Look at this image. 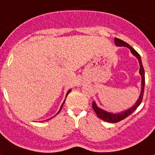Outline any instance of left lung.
<instances>
[{
  "instance_id": "1",
  "label": "left lung",
  "mask_w": 155,
  "mask_h": 155,
  "mask_svg": "<svg viewBox=\"0 0 155 155\" xmlns=\"http://www.w3.org/2000/svg\"><path fill=\"white\" fill-rule=\"evenodd\" d=\"M115 44L117 46H127V48H129L130 50L131 53H133V55H134L135 57L137 58L138 61H139L140 64V74L141 75V92L140 94L139 98L137 99V102L134 104V106L130 108V109H127V110L124 111V112H122L120 113H117V114H113V113H108L106 111L103 110V109H100L97 106V105L95 104V102H93L92 103V108L94 109V111L95 112L96 115L98 116V118H100L101 120H104V121L109 122V123H118V122L121 121V120H124L131 114L132 113H134V111L136 110L137 108L140 105V104L141 103L142 99H143V91H144V84H145V76H144V70L143 68V64H142L141 58H140V56L139 53L134 50V48L131 47L128 43L125 42L124 41L121 40L120 39H117V38H115Z\"/></svg>"
}]
</instances>
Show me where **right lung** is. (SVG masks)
<instances>
[{"instance_id": "obj_1", "label": "right lung", "mask_w": 155, "mask_h": 155, "mask_svg": "<svg viewBox=\"0 0 155 155\" xmlns=\"http://www.w3.org/2000/svg\"><path fill=\"white\" fill-rule=\"evenodd\" d=\"M71 89H70V90H69V91H68V93H67V95H66V98H67V96H68V94H69V93H70V92H71ZM65 99H66V98H65ZM64 102H65V101H64ZM64 102H63V104H62V105H61V109H60V110H59V112H58V113H57V114H58V113H60V111H61V109H62V107H63V105H64ZM50 119H51V118H50Z\"/></svg>"}]
</instances>
